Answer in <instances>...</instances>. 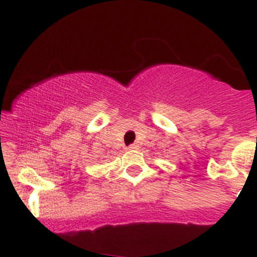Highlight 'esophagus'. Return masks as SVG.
<instances>
[{
	"label": "esophagus",
	"instance_id": "34e87169",
	"mask_svg": "<svg viewBox=\"0 0 257 257\" xmlns=\"http://www.w3.org/2000/svg\"><path fill=\"white\" fill-rule=\"evenodd\" d=\"M138 147H139V146L137 145V144H132V145L128 146V149H129V150H135V149H138Z\"/></svg>",
	"mask_w": 257,
	"mask_h": 257
}]
</instances>
